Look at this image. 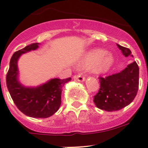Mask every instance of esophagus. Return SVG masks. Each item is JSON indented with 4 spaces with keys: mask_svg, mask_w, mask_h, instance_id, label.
Masks as SVG:
<instances>
[{
    "mask_svg": "<svg viewBox=\"0 0 148 148\" xmlns=\"http://www.w3.org/2000/svg\"><path fill=\"white\" fill-rule=\"evenodd\" d=\"M75 79H77V81H79V82H84L85 79H86V78H85V77H84L82 74H77V76H75Z\"/></svg>",
    "mask_w": 148,
    "mask_h": 148,
    "instance_id": "obj_1",
    "label": "esophagus"
}]
</instances>
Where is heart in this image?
<instances>
[{"label":"heart","instance_id":"heart-1","mask_svg":"<svg viewBox=\"0 0 148 148\" xmlns=\"http://www.w3.org/2000/svg\"><path fill=\"white\" fill-rule=\"evenodd\" d=\"M115 60V57L112 53L96 48L84 54L79 64L84 67H89L91 72L102 74L108 71L114 65Z\"/></svg>","mask_w":148,"mask_h":148}]
</instances>
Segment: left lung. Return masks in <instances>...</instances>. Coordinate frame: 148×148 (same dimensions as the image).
Wrapping results in <instances>:
<instances>
[{
    "label": "left lung",
    "instance_id": "obj_1",
    "mask_svg": "<svg viewBox=\"0 0 148 148\" xmlns=\"http://www.w3.org/2000/svg\"><path fill=\"white\" fill-rule=\"evenodd\" d=\"M117 46L125 57H134L129 49ZM139 66L134 61L120 72L99 77L100 88L94 97L96 106L106 111H116L128 106L139 89Z\"/></svg>",
    "mask_w": 148,
    "mask_h": 148
}]
</instances>
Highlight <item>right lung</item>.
Wrapping results in <instances>:
<instances>
[{"label":"right lung","mask_w":148,"mask_h":148,"mask_svg":"<svg viewBox=\"0 0 148 148\" xmlns=\"http://www.w3.org/2000/svg\"><path fill=\"white\" fill-rule=\"evenodd\" d=\"M38 47V42L32 43L14 53L6 74V86L12 99L23 114L33 118H48L58 110L62 86L71 79L54 78L37 87L23 86L18 79V59L23 54L36 50Z\"/></svg>","instance_id":"add662e5"}]
</instances>
